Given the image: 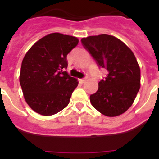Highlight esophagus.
Here are the masks:
<instances>
[{"label":"esophagus","instance_id":"1","mask_svg":"<svg viewBox=\"0 0 159 159\" xmlns=\"http://www.w3.org/2000/svg\"><path fill=\"white\" fill-rule=\"evenodd\" d=\"M87 79H88V77L85 76V77H84V78L80 79V81L81 83H84V82H85V80H87Z\"/></svg>","mask_w":159,"mask_h":159}]
</instances>
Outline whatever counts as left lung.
Returning a JSON list of instances; mask_svg holds the SVG:
<instances>
[{
    "instance_id": "1",
    "label": "left lung",
    "mask_w": 159,
    "mask_h": 159,
    "mask_svg": "<svg viewBox=\"0 0 159 159\" xmlns=\"http://www.w3.org/2000/svg\"><path fill=\"white\" fill-rule=\"evenodd\" d=\"M99 67L107 71L99 88L90 95L92 106L106 116L124 113L132 105L140 88V68L134 53L123 41L107 34L81 40Z\"/></svg>"
}]
</instances>
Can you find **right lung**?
Masks as SVG:
<instances>
[{
    "mask_svg": "<svg viewBox=\"0 0 159 159\" xmlns=\"http://www.w3.org/2000/svg\"><path fill=\"white\" fill-rule=\"evenodd\" d=\"M78 43L75 36L55 32L40 39L25 54L20 84L25 101L36 113L52 116L69 103L78 81L64 69L67 54Z\"/></svg>",
    "mask_w": 159,
    "mask_h": 159,
    "instance_id": "right-lung-1",
    "label": "right lung"
}]
</instances>
